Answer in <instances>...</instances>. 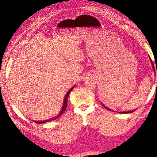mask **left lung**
<instances>
[{
    "label": "left lung",
    "mask_w": 157,
    "mask_h": 157,
    "mask_svg": "<svg viewBox=\"0 0 157 157\" xmlns=\"http://www.w3.org/2000/svg\"><path fill=\"white\" fill-rule=\"evenodd\" d=\"M149 59H150V60H151V63H152V61H151V58H149ZM152 66H153V69H155V67H154V65H153V63H152ZM156 74H157V69H156ZM106 99V98H105ZM101 99H103V101L105 103V98H103V97H101ZM101 104H102V105L104 107H105L107 109H108V110H109V111H111V109H109L107 107H106V106H105L104 105V104H103V103H101ZM134 111L133 110V111H124V112H118L119 113H132V112H134Z\"/></svg>",
    "instance_id": "8db88e82"
}]
</instances>
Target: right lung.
<instances>
[{
	"label": "right lung",
	"mask_w": 157,
	"mask_h": 157,
	"mask_svg": "<svg viewBox=\"0 0 157 157\" xmlns=\"http://www.w3.org/2000/svg\"><path fill=\"white\" fill-rule=\"evenodd\" d=\"M74 87H75V86H73L72 88H71L69 90L68 92H67V94H66L65 96V98H64L63 107H62V108H61V111L59 112V113L58 114V115L56 116V117H54V118H50V119H49V120H46V121H34V122H36V123H37V124H42V123L48 122V121H52V120H56V118H58L59 117H60L61 115H62V113H63V112L65 111V109H66V108H67V99H68V97H69V95L70 92H71V91H72V90L74 88Z\"/></svg>",
	"instance_id": "right-lung-1"
}]
</instances>
